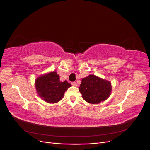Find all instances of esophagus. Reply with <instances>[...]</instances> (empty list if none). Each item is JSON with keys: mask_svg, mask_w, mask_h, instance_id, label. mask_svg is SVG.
Wrapping results in <instances>:
<instances>
[{"mask_svg": "<svg viewBox=\"0 0 150 150\" xmlns=\"http://www.w3.org/2000/svg\"><path fill=\"white\" fill-rule=\"evenodd\" d=\"M71 84H72V86H78V84H77V83H76V82H72V83H71Z\"/></svg>", "mask_w": 150, "mask_h": 150, "instance_id": "esophagus-1", "label": "esophagus"}]
</instances>
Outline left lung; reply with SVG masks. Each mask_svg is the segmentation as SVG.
Returning <instances> with one entry per match:
<instances>
[{
  "label": "left lung",
  "instance_id": "obj_1",
  "mask_svg": "<svg viewBox=\"0 0 150 150\" xmlns=\"http://www.w3.org/2000/svg\"><path fill=\"white\" fill-rule=\"evenodd\" d=\"M111 89L110 81L92 74L83 78L79 88L84 100L91 104L105 101L110 96Z\"/></svg>",
  "mask_w": 150,
  "mask_h": 150
}]
</instances>
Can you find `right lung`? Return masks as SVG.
I'll return each instance as SVG.
<instances>
[{
	"label": "right lung",
	"instance_id": "right-lung-1",
	"mask_svg": "<svg viewBox=\"0 0 150 150\" xmlns=\"http://www.w3.org/2000/svg\"><path fill=\"white\" fill-rule=\"evenodd\" d=\"M35 88L39 96L49 103L61 101L66 91L71 86L67 81L61 82L56 72L39 76L35 80Z\"/></svg>",
	"mask_w": 150,
	"mask_h": 150
}]
</instances>
